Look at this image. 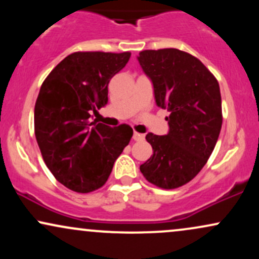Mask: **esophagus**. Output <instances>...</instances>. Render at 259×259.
Returning <instances> with one entry per match:
<instances>
[{"label":"esophagus","instance_id":"esophagus-1","mask_svg":"<svg viewBox=\"0 0 259 259\" xmlns=\"http://www.w3.org/2000/svg\"><path fill=\"white\" fill-rule=\"evenodd\" d=\"M133 139L135 140V141H142V140L145 139V135L144 134H140V133H134V135H133Z\"/></svg>","mask_w":259,"mask_h":259}]
</instances>
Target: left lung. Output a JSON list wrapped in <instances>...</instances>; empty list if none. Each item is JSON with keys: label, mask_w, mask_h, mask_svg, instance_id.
<instances>
[{"label": "left lung", "mask_w": 259, "mask_h": 259, "mask_svg": "<svg viewBox=\"0 0 259 259\" xmlns=\"http://www.w3.org/2000/svg\"><path fill=\"white\" fill-rule=\"evenodd\" d=\"M138 61L157 106L169 112L167 135H146L153 154L140 170L153 185L177 189L200 173L214 150L223 123L221 89L200 59L180 50H146Z\"/></svg>", "instance_id": "8db88e82"}]
</instances>
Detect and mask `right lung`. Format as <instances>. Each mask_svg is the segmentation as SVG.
<instances>
[{
	"instance_id": "1",
	"label": "right lung",
	"mask_w": 259,
	"mask_h": 259,
	"mask_svg": "<svg viewBox=\"0 0 259 259\" xmlns=\"http://www.w3.org/2000/svg\"><path fill=\"white\" fill-rule=\"evenodd\" d=\"M132 53L74 52L49 74L35 103V136L53 177L80 194L106 184L133 129L90 120L108 102L109 80Z\"/></svg>"
}]
</instances>
